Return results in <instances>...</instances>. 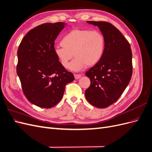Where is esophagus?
Segmentation results:
<instances>
[{
    "label": "esophagus",
    "mask_w": 152,
    "mask_h": 152,
    "mask_svg": "<svg viewBox=\"0 0 152 152\" xmlns=\"http://www.w3.org/2000/svg\"><path fill=\"white\" fill-rule=\"evenodd\" d=\"M74 77H75V79L76 80H77V79H79L80 78L82 77V75H80V74H75V75H74Z\"/></svg>",
    "instance_id": "esophagus-1"
}]
</instances>
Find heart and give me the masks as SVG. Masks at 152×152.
<instances>
[{"label": "heart", "instance_id": "heart-1", "mask_svg": "<svg viewBox=\"0 0 152 152\" xmlns=\"http://www.w3.org/2000/svg\"><path fill=\"white\" fill-rule=\"evenodd\" d=\"M62 47H56L54 53L63 67L79 72L87 66L96 65L103 56L105 49L104 35L97 30L76 28L70 31L61 40ZM74 54L73 55L72 54Z\"/></svg>", "mask_w": 152, "mask_h": 152}]
</instances>
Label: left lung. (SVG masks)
Returning <instances> with one entry per match:
<instances>
[{
    "instance_id": "1",
    "label": "left lung",
    "mask_w": 152,
    "mask_h": 152,
    "mask_svg": "<svg viewBox=\"0 0 152 152\" xmlns=\"http://www.w3.org/2000/svg\"><path fill=\"white\" fill-rule=\"evenodd\" d=\"M97 26L105 39L102 59L86 72L91 85L85 91L88 102L94 107H109L120 98L131 79L132 52L130 44L121 32L105 21H87Z\"/></svg>"
}]
</instances>
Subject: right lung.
<instances>
[{"label":"right lung","mask_w":152,"mask_h":152,"mask_svg":"<svg viewBox=\"0 0 152 152\" xmlns=\"http://www.w3.org/2000/svg\"><path fill=\"white\" fill-rule=\"evenodd\" d=\"M65 23H44L31 29L18 50L17 74L26 98L44 108L54 107L61 99L65 86L74 80L54 53V41Z\"/></svg>","instance_id":"right-lung-1"}]
</instances>
